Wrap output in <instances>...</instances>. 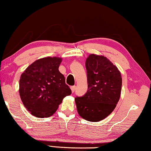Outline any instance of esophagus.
<instances>
[{"instance_id": "obj_1", "label": "esophagus", "mask_w": 151, "mask_h": 151, "mask_svg": "<svg viewBox=\"0 0 151 151\" xmlns=\"http://www.w3.org/2000/svg\"><path fill=\"white\" fill-rule=\"evenodd\" d=\"M75 88H76V87L75 86V85H74V86H72V87H70L71 91H72V92H73V93H74V92H75Z\"/></svg>"}]
</instances>
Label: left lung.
Listing matches in <instances>:
<instances>
[{
  "label": "left lung",
  "instance_id": "obj_1",
  "mask_svg": "<svg viewBox=\"0 0 151 151\" xmlns=\"http://www.w3.org/2000/svg\"><path fill=\"white\" fill-rule=\"evenodd\" d=\"M88 89L75 98L78 113L85 120L98 122L107 117L121 96L122 78L117 67L103 55L90 54L85 62Z\"/></svg>",
  "mask_w": 151,
  "mask_h": 151
}]
</instances>
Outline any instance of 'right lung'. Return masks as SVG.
Here are the masks:
<instances>
[{"label":"right lung","instance_id":"1","mask_svg":"<svg viewBox=\"0 0 151 151\" xmlns=\"http://www.w3.org/2000/svg\"><path fill=\"white\" fill-rule=\"evenodd\" d=\"M61 62L60 58H41L22 74L20 98L26 109L37 117L53 115L64 98L71 94L64 76L58 70Z\"/></svg>","mask_w":151,"mask_h":151}]
</instances>
